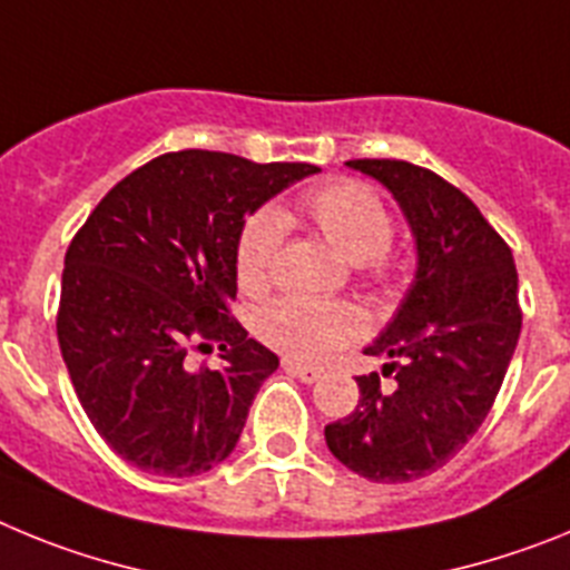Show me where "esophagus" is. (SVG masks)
<instances>
[{
	"label": "esophagus",
	"instance_id": "1",
	"mask_svg": "<svg viewBox=\"0 0 570 570\" xmlns=\"http://www.w3.org/2000/svg\"><path fill=\"white\" fill-rule=\"evenodd\" d=\"M282 367H285L291 376H299L302 382H308V385H311V382L322 380V367L305 365V362H299V360H285V362H282Z\"/></svg>",
	"mask_w": 570,
	"mask_h": 570
}]
</instances>
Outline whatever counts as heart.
<instances>
[{
	"label": "heart",
	"mask_w": 570,
	"mask_h": 570,
	"mask_svg": "<svg viewBox=\"0 0 570 570\" xmlns=\"http://www.w3.org/2000/svg\"><path fill=\"white\" fill-rule=\"evenodd\" d=\"M299 210L342 259L385 274L382 254L394 234V223L385 203L367 185H322L302 196ZM291 216V210L265 208L245 223L236 242V276L245 291H262L271 282ZM360 331L362 316L342 302L282 299L259 316L262 340L299 360H322L336 345L360 336Z\"/></svg>",
	"instance_id": "obj_1"
}]
</instances>
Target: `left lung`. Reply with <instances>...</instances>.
Segmentation results:
<instances>
[{
    "label": "left lung",
    "mask_w": 570,
    "mask_h": 570,
    "mask_svg": "<svg viewBox=\"0 0 570 570\" xmlns=\"http://www.w3.org/2000/svg\"><path fill=\"white\" fill-rule=\"evenodd\" d=\"M394 196L416 271L394 320L365 347L387 356L356 376L360 405L331 425V454L371 482H411L445 465L485 422L520 340L517 265L480 208L434 170L400 159H351Z\"/></svg>",
    "instance_id": "1"
}]
</instances>
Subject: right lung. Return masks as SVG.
I'll return each mask as SVG.
<instances>
[{
	"instance_id": "add662e5",
	"label": "right lung",
	"mask_w": 570,
	"mask_h": 570,
	"mask_svg": "<svg viewBox=\"0 0 570 570\" xmlns=\"http://www.w3.org/2000/svg\"><path fill=\"white\" fill-rule=\"evenodd\" d=\"M316 165H256L216 150L150 159L108 190L62 271L57 336L90 425L125 462L196 476L239 442L279 356L230 316L245 219ZM224 365L190 368V344Z\"/></svg>"
}]
</instances>
